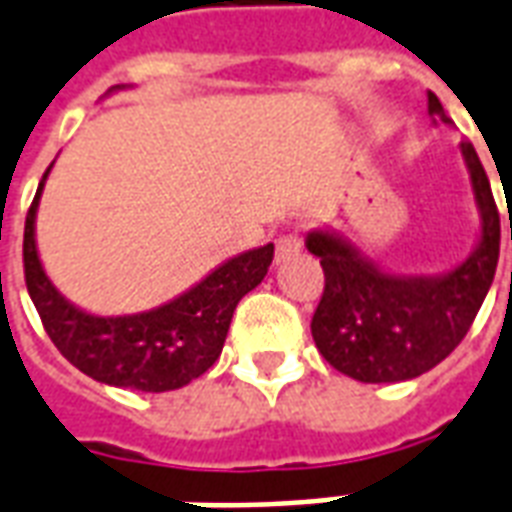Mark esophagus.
Listing matches in <instances>:
<instances>
[{
	"mask_svg": "<svg viewBox=\"0 0 512 512\" xmlns=\"http://www.w3.org/2000/svg\"><path fill=\"white\" fill-rule=\"evenodd\" d=\"M301 252V238L295 236V233H287L276 241V263H282L287 257H293Z\"/></svg>",
	"mask_w": 512,
	"mask_h": 512,
	"instance_id": "1",
	"label": "esophagus"
}]
</instances>
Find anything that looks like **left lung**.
Instances as JSON below:
<instances>
[{
	"mask_svg": "<svg viewBox=\"0 0 512 512\" xmlns=\"http://www.w3.org/2000/svg\"><path fill=\"white\" fill-rule=\"evenodd\" d=\"M429 116L450 124L429 92ZM480 214L478 241L442 274H393L331 227H314L306 249L320 257L325 290L312 317L317 350L358 382H401L445 361L486 301L499 260V211L478 151L461 143ZM512 238V236H510Z\"/></svg>",
	"mask_w": 512,
	"mask_h": 512,
	"instance_id": "left-lung-1",
	"label": "left lung"
}]
</instances>
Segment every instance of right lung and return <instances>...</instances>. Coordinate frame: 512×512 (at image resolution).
Masks as SVG:
<instances>
[{"label": "right lung", "instance_id": "1", "mask_svg": "<svg viewBox=\"0 0 512 512\" xmlns=\"http://www.w3.org/2000/svg\"><path fill=\"white\" fill-rule=\"evenodd\" d=\"M121 89L132 86L119 83L108 94ZM51 168L45 170L26 214L24 274L26 290L56 350L86 377L113 388L165 393L198 380L219 358L238 301L266 279L274 244L230 257L198 285L146 312H86L56 290L37 252V206Z\"/></svg>", "mask_w": 512, "mask_h": 512}]
</instances>
